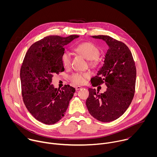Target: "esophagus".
<instances>
[{
  "label": "esophagus",
  "instance_id": "esophagus-1",
  "mask_svg": "<svg viewBox=\"0 0 157 157\" xmlns=\"http://www.w3.org/2000/svg\"><path fill=\"white\" fill-rule=\"evenodd\" d=\"M75 88H76V90H79V89H81L82 88V87L80 86H76L75 87Z\"/></svg>",
  "mask_w": 157,
  "mask_h": 157
}]
</instances>
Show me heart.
Instances as JSON below:
<instances>
[{
	"label": "heart",
	"instance_id": "heart-1",
	"mask_svg": "<svg viewBox=\"0 0 157 157\" xmlns=\"http://www.w3.org/2000/svg\"><path fill=\"white\" fill-rule=\"evenodd\" d=\"M74 50L86 59L90 60L89 63L91 65L96 66L98 64L99 50L93 43L88 41L81 43L74 48ZM61 60L64 66L68 68L71 65V53L68 51L63 52L61 56ZM86 78H87V75L86 73H74L70 75V79L76 84H82L84 83Z\"/></svg>",
	"mask_w": 157,
	"mask_h": 157
}]
</instances>
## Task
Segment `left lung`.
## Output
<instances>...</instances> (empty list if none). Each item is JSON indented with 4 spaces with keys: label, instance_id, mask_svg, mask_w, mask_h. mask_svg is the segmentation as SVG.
<instances>
[{
    "label": "left lung",
    "instance_id": "1",
    "mask_svg": "<svg viewBox=\"0 0 157 157\" xmlns=\"http://www.w3.org/2000/svg\"><path fill=\"white\" fill-rule=\"evenodd\" d=\"M102 39L109 46L104 64L91 79L96 87L105 83V92L99 94L89 88L86 104L89 113L97 120L109 122L119 118L129 107L135 94L136 66L126 44L107 35L93 36Z\"/></svg>",
    "mask_w": 157,
    "mask_h": 157
}]
</instances>
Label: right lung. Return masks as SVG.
<instances>
[{
  "label": "right lung",
  "mask_w": 157,
  "mask_h": 157,
  "mask_svg": "<svg viewBox=\"0 0 157 157\" xmlns=\"http://www.w3.org/2000/svg\"><path fill=\"white\" fill-rule=\"evenodd\" d=\"M78 36L44 37L30 47L22 63L20 75L24 104L43 124H54L64 116L76 91L68 84L58 89L52 82L55 74L64 70L61 60L64 46Z\"/></svg>",
  "instance_id": "1"
}]
</instances>
